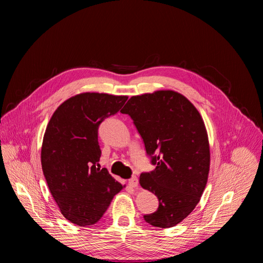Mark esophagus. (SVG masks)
<instances>
[{"instance_id":"obj_1","label":"esophagus","mask_w":263,"mask_h":263,"mask_svg":"<svg viewBox=\"0 0 263 263\" xmlns=\"http://www.w3.org/2000/svg\"><path fill=\"white\" fill-rule=\"evenodd\" d=\"M128 184L132 186V187H137L138 186V179L136 177H132L128 181Z\"/></svg>"}]
</instances>
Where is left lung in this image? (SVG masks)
Wrapping results in <instances>:
<instances>
[{"instance_id": "obj_1", "label": "left lung", "mask_w": 263, "mask_h": 263, "mask_svg": "<svg viewBox=\"0 0 263 263\" xmlns=\"http://www.w3.org/2000/svg\"><path fill=\"white\" fill-rule=\"evenodd\" d=\"M122 113L133 119L156 166L139 178L140 185L159 201L158 210L144 218L159 228L176 226L195 209L208 182L210 146L203 119L174 91L132 97Z\"/></svg>"}]
</instances>
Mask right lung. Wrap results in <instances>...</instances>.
<instances>
[{
	"instance_id": "right-lung-1",
	"label": "right lung",
	"mask_w": 263,
	"mask_h": 263,
	"mask_svg": "<svg viewBox=\"0 0 263 263\" xmlns=\"http://www.w3.org/2000/svg\"><path fill=\"white\" fill-rule=\"evenodd\" d=\"M126 101L105 93L78 94L55 109L46 128L44 176L61 214L78 226L98 222L123 189L107 169L100 168L98 132Z\"/></svg>"
}]
</instances>
